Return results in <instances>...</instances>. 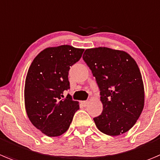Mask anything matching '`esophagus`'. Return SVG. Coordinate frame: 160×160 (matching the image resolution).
Returning <instances> with one entry per match:
<instances>
[{"instance_id": "1", "label": "esophagus", "mask_w": 160, "mask_h": 160, "mask_svg": "<svg viewBox=\"0 0 160 160\" xmlns=\"http://www.w3.org/2000/svg\"><path fill=\"white\" fill-rule=\"evenodd\" d=\"M81 104L83 105V106L86 107L87 105L89 104V102H88V101H83V102H81Z\"/></svg>"}]
</instances>
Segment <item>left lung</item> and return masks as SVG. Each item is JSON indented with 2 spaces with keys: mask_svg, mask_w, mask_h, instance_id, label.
I'll use <instances>...</instances> for the list:
<instances>
[{
  "mask_svg": "<svg viewBox=\"0 0 160 160\" xmlns=\"http://www.w3.org/2000/svg\"><path fill=\"white\" fill-rule=\"evenodd\" d=\"M83 59L95 77L103 110L94 118L101 132L117 136L137 122L145 103V91L135 60L123 51L105 47L87 49Z\"/></svg>",
  "mask_w": 160,
  "mask_h": 160,
  "instance_id": "obj_1",
  "label": "left lung"
}]
</instances>
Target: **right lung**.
<instances>
[{"label": "right lung", "instance_id": "right-lung-1", "mask_svg": "<svg viewBox=\"0 0 160 160\" xmlns=\"http://www.w3.org/2000/svg\"><path fill=\"white\" fill-rule=\"evenodd\" d=\"M83 51L70 45L48 48L29 66L24 89L26 111L32 125L48 137L64 134L80 108L69 94L62 98L69 89L70 66L80 59Z\"/></svg>", "mask_w": 160, "mask_h": 160}]
</instances>
